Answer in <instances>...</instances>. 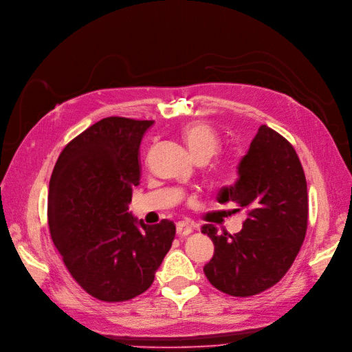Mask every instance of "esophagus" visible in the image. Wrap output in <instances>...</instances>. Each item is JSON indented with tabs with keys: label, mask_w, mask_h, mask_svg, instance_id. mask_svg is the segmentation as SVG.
<instances>
[{
	"label": "esophagus",
	"mask_w": 352,
	"mask_h": 352,
	"mask_svg": "<svg viewBox=\"0 0 352 352\" xmlns=\"http://www.w3.org/2000/svg\"><path fill=\"white\" fill-rule=\"evenodd\" d=\"M192 232V228L186 222H178L177 223V235L179 238H186Z\"/></svg>",
	"instance_id": "34e87169"
}]
</instances>
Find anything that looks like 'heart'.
I'll return each mask as SVG.
<instances>
[{"label": "heart", "instance_id": "1", "mask_svg": "<svg viewBox=\"0 0 352 352\" xmlns=\"http://www.w3.org/2000/svg\"><path fill=\"white\" fill-rule=\"evenodd\" d=\"M181 139L196 162H209L220 149V138L216 130L206 122H191L181 129ZM236 173V162L232 158H222L213 169L216 181H228Z\"/></svg>", "mask_w": 352, "mask_h": 352}]
</instances>
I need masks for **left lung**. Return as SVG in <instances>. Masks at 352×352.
I'll list each match as a JSON object with an SVG mask.
<instances>
[{"label":"left lung","instance_id":"obj_1","mask_svg":"<svg viewBox=\"0 0 352 352\" xmlns=\"http://www.w3.org/2000/svg\"><path fill=\"white\" fill-rule=\"evenodd\" d=\"M239 178L219 192V203L235 201L246 220L238 233H201L214 243L204 274L220 292L255 296L276 285L290 270L307 230V184L292 143L263 124L239 166Z\"/></svg>","mask_w":352,"mask_h":352}]
</instances>
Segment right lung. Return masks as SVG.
I'll list each match as a JSON object with an SVG mask.
<instances>
[{
	"label": "right lung",
	"mask_w": 352,
	"mask_h": 352,
	"mask_svg": "<svg viewBox=\"0 0 352 352\" xmlns=\"http://www.w3.org/2000/svg\"><path fill=\"white\" fill-rule=\"evenodd\" d=\"M153 120L106 117L60 152L49 183L50 236L72 278L101 302H126L153 283L175 225L129 210L140 184L139 146Z\"/></svg>",
	"instance_id": "add662e5"
}]
</instances>
